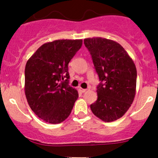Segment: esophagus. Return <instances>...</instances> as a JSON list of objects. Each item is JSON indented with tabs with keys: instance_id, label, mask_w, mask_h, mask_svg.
<instances>
[{
	"instance_id": "1",
	"label": "esophagus",
	"mask_w": 158,
	"mask_h": 158,
	"mask_svg": "<svg viewBox=\"0 0 158 158\" xmlns=\"http://www.w3.org/2000/svg\"><path fill=\"white\" fill-rule=\"evenodd\" d=\"M79 90H80L81 93H85V92L87 91L86 89H84V88H79Z\"/></svg>"
}]
</instances>
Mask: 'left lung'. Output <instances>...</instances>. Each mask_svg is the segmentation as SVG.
Returning <instances> with one entry per match:
<instances>
[{
  "instance_id": "8db88e82",
  "label": "left lung",
  "mask_w": 158,
  "mask_h": 158,
  "mask_svg": "<svg viewBox=\"0 0 158 158\" xmlns=\"http://www.w3.org/2000/svg\"><path fill=\"white\" fill-rule=\"evenodd\" d=\"M90 51L100 83L97 100L90 105L96 117L113 122L123 117L131 107L136 94L137 69L134 61L117 41L96 37L84 39Z\"/></svg>"
}]
</instances>
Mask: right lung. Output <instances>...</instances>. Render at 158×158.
Returning <instances> with one entry per match:
<instances>
[{
  "instance_id": "right-lung-1",
  "label": "right lung",
  "mask_w": 158,
  "mask_h": 158,
  "mask_svg": "<svg viewBox=\"0 0 158 158\" xmlns=\"http://www.w3.org/2000/svg\"><path fill=\"white\" fill-rule=\"evenodd\" d=\"M81 44V39L47 42L27 61L25 96L32 111L44 122L59 124L71 113L79 94L68 85V63Z\"/></svg>"
}]
</instances>
